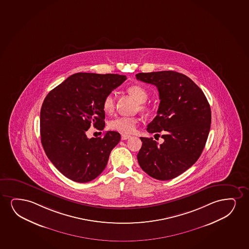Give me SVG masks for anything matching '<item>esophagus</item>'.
<instances>
[{
    "label": "esophagus",
    "mask_w": 249,
    "mask_h": 249,
    "mask_svg": "<svg viewBox=\"0 0 249 249\" xmlns=\"http://www.w3.org/2000/svg\"><path fill=\"white\" fill-rule=\"evenodd\" d=\"M131 136L127 135V134H122V140H126V139H130Z\"/></svg>",
    "instance_id": "1"
}]
</instances>
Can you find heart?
Listing matches in <instances>:
<instances>
[{"label": "heart", "mask_w": 249, "mask_h": 249, "mask_svg": "<svg viewBox=\"0 0 249 249\" xmlns=\"http://www.w3.org/2000/svg\"><path fill=\"white\" fill-rule=\"evenodd\" d=\"M128 94L133 96L138 102H139V108L140 111L145 112L149 109L145 101L149 98V93L144 88L139 85H133L127 89ZM116 100L112 94H108L103 100L102 107L105 113L111 115L115 110ZM139 121L134 117H124L119 116L111 120L109 123V126L111 130L121 133H132L134 132Z\"/></svg>", "instance_id": "1"}]
</instances>
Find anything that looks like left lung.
Listing matches in <instances>:
<instances>
[{
    "label": "left lung",
    "mask_w": 249,
    "mask_h": 249,
    "mask_svg": "<svg viewBox=\"0 0 249 249\" xmlns=\"http://www.w3.org/2000/svg\"><path fill=\"white\" fill-rule=\"evenodd\" d=\"M138 80L155 85L160 106L147 131L164 142L140 138L138 161L142 171L160 181L177 178L190 168L204 149L211 124V110L204 92L186 75L174 71L140 72Z\"/></svg>",
    "instance_id": "8db88e82"
}]
</instances>
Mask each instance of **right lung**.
Listing matches in <instances>:
<instances>
[{"instance_id": "1", "label": "right lung", "mask_w": 249, "mask_h": 249, "mask_svg": "<svg viewBox=\"0 0 249 249\" xmlns=\"http://www.w3.org/2000/svg\"><path fill=\"white\" fill-rule=\"evenodd\" d=\"M125 75L78 72L49 92L40 110L41 143L49 160L76 182L94 180L105 170L120 142L117 132L87 137L91 125L105 127V97L126 80Z\"/></svg>"}]
</instances>
